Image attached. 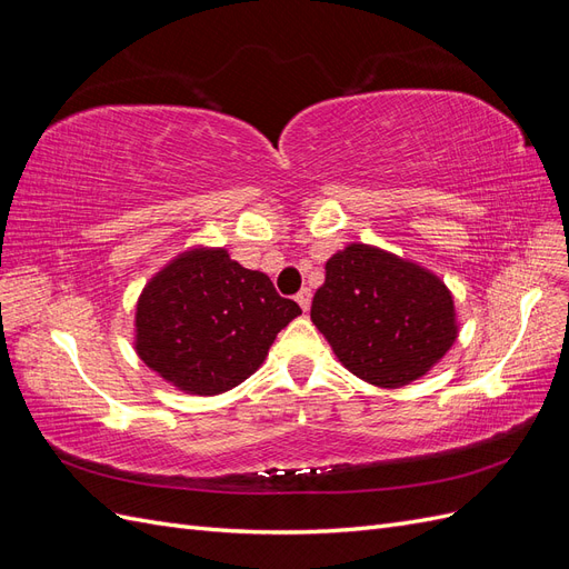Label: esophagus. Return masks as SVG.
Wrapping results in <instances>:
<instances>
[{
  "mask_svg": "<svg viewBox=\"0 0 569 569\" xmlns=\"http://www.w3.org/2000/svg\"><path fill=\"white\" fill-rule=\"evenodd\" d=\"M311 299H313L311 289H306V287H303V289L299 291V295H297V303L301 306V311H303V313L308 311V308H311Z\"/></svg>",
  "mask_w": 569,
  "mask_h": 569,
  "instance_id": "1",
  "label": "esophagus"
}]
</instances>
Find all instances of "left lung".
Instances as JSON below:
<instances>
[{"instance_id":"left-lung-1","label":"left lung","mask_w":569,"mask_h":569,"mask_svg":"<svg viewBox=\"0 0 569 569\" xmlns=\"http://www.w3.org/2000/svg\"><path fill=\"white\" fill-rule=\"evenodd\" d=\"M311 320L343 368L387 389L418 380L458 337L453 297L437 274L368 244L327 261Z\"/></svg>"}]
</instances>
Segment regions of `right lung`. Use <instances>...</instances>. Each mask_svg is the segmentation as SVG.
<instances>
[{"label":"right lung","mask_w":569,"mask_h":569,"mask_svg":"<svg viewBox=\"0 0 569 569\" xmlns=\"http://www.w3.org/2000/svg\"><path fill=\"white\" fill-rule=\"evenodd\" d=\"M301 313L268 274L226 249L178 256L137 301V353L166 382L213 396L242 385L263 363L282 327Z\"/></svg>","instance_id":"right-lung-1"}]
</instances>
